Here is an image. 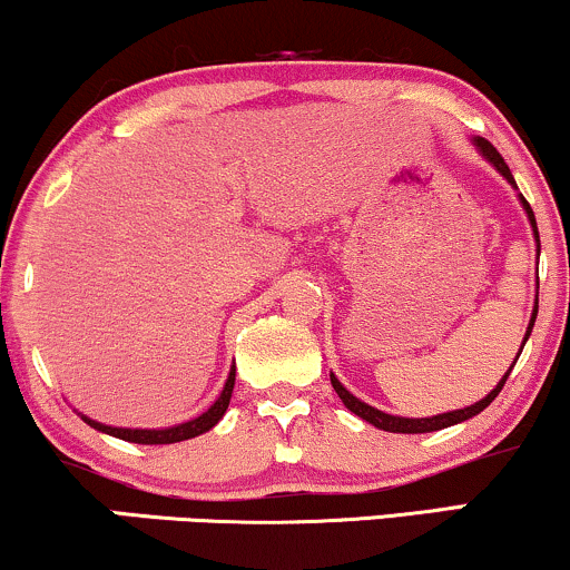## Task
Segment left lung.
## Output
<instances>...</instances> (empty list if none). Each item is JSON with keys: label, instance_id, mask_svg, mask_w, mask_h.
I'll use <instances>...</instances> for the list:
<instances>
[{"label": "left lung", "instance_id": "1", "mask_svg": "<svg viewBox=\"0 0 570 570\" xmlns=\"http://www.w3.org/2000/svg\"><path fill=\"white\" fill-rule=\"evenodd\" d=\"M472 144H474V147H476V153H480L482 158H485V160L490 163V166H493L495 171H499V174L503 176V179H507L509 185H512V187L517 189V181H514V176H512V171H509V166H507V163H503V158H501V155H499V149H495L493 144H490V141L482 139V136H474ZM517 200H520V206L525 208V214H528V222H531V230H533V238H535V254H541V244H539V227H535L533 208L528 206V200L522 198L520 193H517ZM535 313H539V294H535V303H533L531 322H528L525 337H522V345H520V351H517V358H520V353H522V348H525L528 337H531V332H533V324H535ZM517 358H514V362H517ZM514 362H512V367H514ZM512 367H509L507 372H503V377H501L499 383H495V389H493V391H488V394L482 396L480 402L469 404V407H463V410H450V412H440V415H431V417H402V415H391V412H383V410L372 407V404L362 402V399H356V396H353L351 391L345 389V385L340 383L335 375H332V372H330V381H332V389L337 391V396L343 399V404H345V407H348V410L353 412V415H358V417H362V421L372 423V426H375V429H381V431H391V434H429V431H440V429L455 426V423H463V421H469V417L480 415V412L485 410L488 404L493 402L495 396H499V391L503 389V383H507V377H509V372H512Z\"/></svg>", "mask_w": 570, "mask_h": 570}]
</instances>
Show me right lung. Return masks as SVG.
<instances>
[{
    "mask_svg": "<svg viewBox=\"0 0 570 570\" xmlns=\"http://www.w3.org/2000/svg\"><path fill=\"white\" fill-rule=\"evenodd\" d=\"M233 385H235V367H230V375H227L225 389H222V394L217 396V402H214L212 407H208L206 412H200V415L193 417V421L176 423V426H168V429L107 426V423H98V421H94V417L82 415V412H80V417H82L85 423H88L90 429L101 431V434L117 436V440L134 442V444H174V442H185V440H193V436L206 434V431H212L214 426H217V423L222 421V415H225V412H227V404H230Z\"/></svg>",
    "mask_w": 570,
    "mask_h": 570,
    "instance_id": "obj_1",
    "label": "right lung"
}]
</instances>
